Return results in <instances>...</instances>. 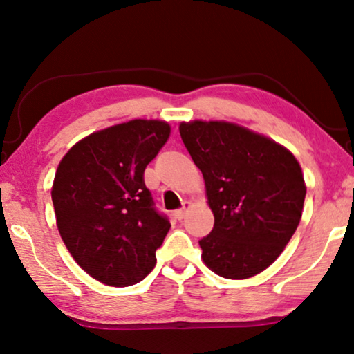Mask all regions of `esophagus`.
Listing matches in <instances>:
<instances>
[{
  "mask_svg": "<svg viewBox=\"0 0 354 354\" xmlns=\"http://www.w3.org/2000/svg\"><path fill=\"white\" fill-rule=\"evenodd\" d=\"M189 206V203H183V207L182 209H177V211H174V217L177 220H182L185 217V212H187V207Z\"/></svg>",
  "mask_w": 354,
  "mask_h": 354,
  "instance_id": "esophagus-1",
  "label": "esophagus"
}]
</instances>
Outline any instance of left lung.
Instances as JSON below:
<instances>
[{"mask_svg":"<svg viewBox=\"0 0 354 354\" xmlns=\"http://www.w3.org/2000/svg\"><path fill=\"white\" fill-rule=\"evenodd\" d=\"M183 145L206 182L212 232L199 239L218 276L245 279L274 262L299 227L305 182L279 143L220 121L182 122Z\"/></svg>","mask_w":354,"mask_h":354,"instance_id":"8db88e82","label":"left lung"}]
</instances>
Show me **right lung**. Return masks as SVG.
I'll return each instance as SVG.
<instances>
[{
    "label": "right lung",
    "mask_w": 354,
    "mask_h": 354,
    "mask_svg": "<svg viewBox=\"0 0 354 354\" xmlns=\"http://www.w3.org/2000/svg\"><path fill=\"white\" fill-rule=\"evenodd\" d=\"M169 134L165 121L106 127L71 147L55 172L50 194L60 236L76 263L106 286L145 278L171 228L143 180Z\"/></svg>",
    "instance_id": "1"
}]
</instances>
